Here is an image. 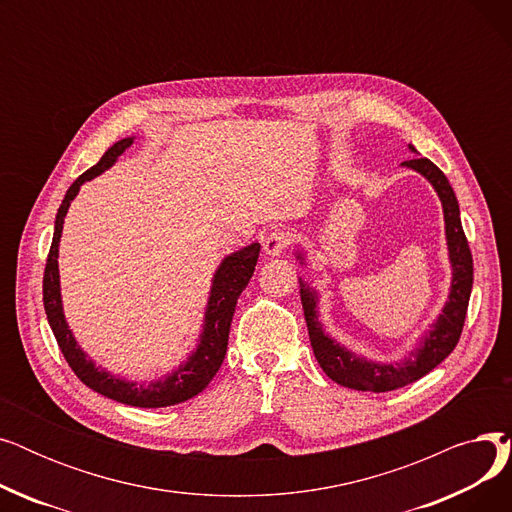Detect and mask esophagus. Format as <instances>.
I'll use <instances>...</instances> for the list:
<instances>
[{
  "instance_id": "1",
  "label": "esophagus",
  "mask_w": 512,
  "mask_h": 512,
  "mask_svg": "<svg viewBox=\"0 0 512 512\" xmlns=\"http://www.w3.org/2000/svg\"><path fill=\"white\" fill-rule=\"evenodd\" d=\"M290 245V232L288 230H272L263 238V251L267 255H280Z\"/></svg>"
}]
</instances>
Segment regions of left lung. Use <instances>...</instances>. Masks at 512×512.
<instances>
[{
  "instance_id": "left-lung-1",
  "label": "left lung",
  "mask_w": 512,
  "mask_h": 512,
  "mask_svg": "<svg viewBox=\"0 0 512 512\" xmlns=\"http://www.w3.org/2000/svg\"><path fill=\"white\" fill-rule=\"evenodd\" d=\"M409 149L415 151L413 145H409ZM402 166L423 174L429 182L434 184L444 207L446 240H448V253L452 263V286L448 294V303L444 305L434 328L429 330V334L419 342L417 351L411 353L405 361L388 363V365L373 363L363 357H357L351 351H346L344 346L334 342L324 332V328H321L317 319V294L303 280H299L309 340H311L317 363L326 371L328 378L334 380L336 384L353 388V390H363V392H390V390L417 382L425 373L438 367L454 351L456 342L461 338L471 288H473V257H471L469 242L461 224L459 201L454 197L448 178L434 164V161H429L427 157L407 159L402 161ZM299 259L303 261L301 253H299Z\"/></svg>"
}]
</instances>
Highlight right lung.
Masks as SVG:
<instances>
[{
	"label": "right lung",
	"mask_w": 512,
	"mask_h": 512,
	"mask_svg": "<svg viewBox=\"0 0 512 512\" xmlns=\"http://www.w3.org/2000/svg\"><path fill=\"white\" fill-rule=\"evenodd\" d=\"M130 145H132V137L114 143L103 153L99 164H95L85 174H80L66 191V197L56 215V230H53V240L49 247L47 263H45L43 305H45L47 321L53 330V336L58 340L60 351L80 382L107 398L122 402V405L141 407V409H159V407L178 405V402L197 396L201 390L207 388V384L213 380V375L218 373L226 357L228 334H230L236 301L240 297V292L247 288L249 280L253 278L261 247L259 242H253V245L232 253L222 261L218 272L213 276V286H211L207 313H205V326H203L197 351L188 357L184 365H180L176 371L166 375L164 380L151 382L149 386H137L95 367V363L80 351V346L76 344L64 319L62 297H60L58 247H60V236L64 228V218L72 199L78 195L80 186L110 168L118 159V155H122L124 149H128Z\"/></svg>",
	"instance_id": "obj_1"
}]
</instances>
